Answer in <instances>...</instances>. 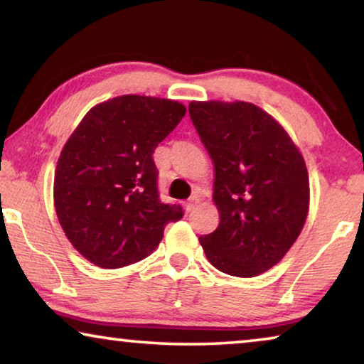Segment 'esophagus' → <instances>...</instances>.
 I'll return each instance as SVG.
<instances>
[{
	"label": "esophagus",
	"instance_id": "34e87169",
	"mask_svg": "<svg viewBox=\"0 0 364 364\" xmlns=\"http://www.w3.org/2000/svg\"><path fill=\"white\" fill-rule=\"evenodd\" d=\"M199 202H200V199H199V196H193L191 197V199L186 202V204H184V208H186V212H193L194 208L199 205Z\"/></svg>",
	"mask_w": 364,
	"mask_h": 364
}]
</instances>
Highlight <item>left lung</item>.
I'll list each match as a JSON object with an SVG mask.
<instances>
[{"mask_svg":"<svg viewBox=\"0 0 364 364\" xmlns=\"http://www.w3.org/2000/svg\"><path fill=\"white\" fill-rule=\"evenodd\" d=\"M189 115L213 160L220 212L200 245L217 269L254 278L287 254L305 225V160L284 128L250 102H191Z\"/></svg>","mask_w":364,"mask_h":364,"instance_id":"left-lung-1","label":"left lung"}]
</instances>
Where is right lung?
I'll return each mask as SVG.
<instances>
[{"label":"right lung","mask_w":364,"mask_h":364,"mask_svg":"<svg viewBox=\"0 0 364 364\" xmlns=\"http://www.w3.org/2000/svg\"><path fill=\"white\" fill-rule=\"evenodd\" d=\"M186 114L183 104L127 95L90 110L67 141L54 176V207L86 260L114 269L149 257L183 207L159 197L152 154Z\"/></svg>","instance_id":"obj_1"}]
</instances>
